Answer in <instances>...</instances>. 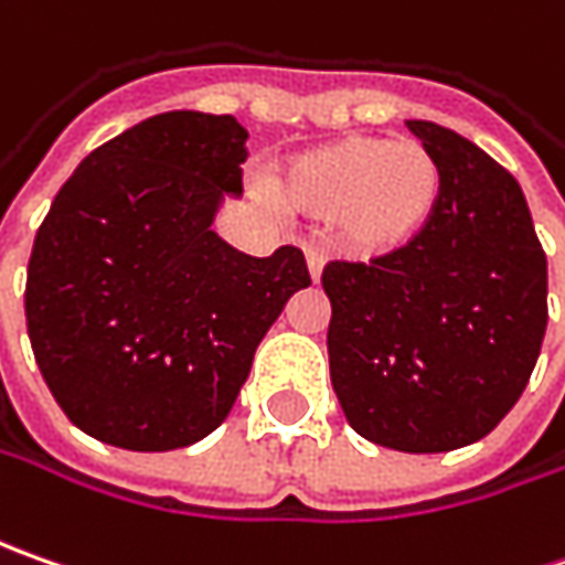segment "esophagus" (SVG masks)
I'll list each match as a JSON object with an SVG mask.
<instances>
[{
  "instance_id": "esophagus-1",
  "label": "esophagus",
  "mask_w": 565,
  "mask_h": 565,
  "mask_svg": "<svg viewBox=\"0 0 565 565\" xmlns=\"http://www.w3.org/2000/svg\"><path fill=\"white\" fill-rule=\"evenodd\" d=\"M305 260H308V273H311V279H320V270H323V250L317 248V245H305Z\"/></svg>"
}]
</instances>
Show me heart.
Masks as SVG:
<instances>
[{
    "mask_svg": "<svg viewBox=\"0 0 565 565\" xmlns=\"http://www.w3.org/2000/svg\"><path fill=\"white\" fill-rule=\"evenodd\" d=\"M279 201L339 220L345 245L386 254L408 245L440 198V166L418 141L355 135L298 157L276 179Z\"/></svg>",
    "mask_w": 565,
    "mask_h": 565,
    "instance_id": "heart-1",
    "label": "heart"
}]
</instances>
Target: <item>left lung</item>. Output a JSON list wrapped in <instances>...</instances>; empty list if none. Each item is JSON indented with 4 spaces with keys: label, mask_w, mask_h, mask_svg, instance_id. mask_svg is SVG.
Instances as JSON below:
<instances>
[{
    "label": "left lung",
    "mask_w": 565,
    "mask_h": 565,
    "mask_svg": "<svg viewBox=\"0 0 565 565\" xmlns=\"http://www.w3.org/2000/svg\"><path fill=\"white\" fill-rule=\"evenodd\" d=\"M440 166L422 232L367 264L330 260V380L364 440L446 452L519 402L547 330V257L519 182L437 121H408Z\"/></svg>",
    "instance_id": "8db88e82"
}]
</instances>
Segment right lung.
<instances>
[{
  "instance_id": "add662e5",
  "label": "right lung",
  "mask_w": 565,
  "mask_h": 565,
  "mask_svg": "<svg viewBox=\"0 0 565 565\" xmlns=\"http://www.w3.org/2000/svg\"><path fill=\"white\" fill-rule=\"evenodd\" d=\"M248 131L163 113L97 147L36 228L24 315L68 422L166 452L226 422L273 320L311 286L305 254L248 257L210 223L242 191Z\"/></svg>"
}]
</instances>
